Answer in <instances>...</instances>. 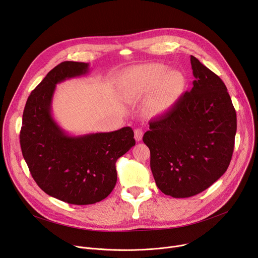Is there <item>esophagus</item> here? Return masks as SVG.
Returning <instances> with one entry per match:
<instances>
[{
	"label": "esophagus",
	"mask_w": 258,
	"mask_h": 258,
	"mask_svg": "<svg viewBox=\"0 0 258 258\" xmlns=\"http://www.w3.org/2000/svg\"><path fill=\"white\" fill-rule=\"evenodd\" d=\"M143 135H144V133H143L142 128L138 127V128L135 130V139H136V141H138V142L141 141L142 138H143Z\"/></svg>",
	"instance_id": "34e87169"
}]
</instances>
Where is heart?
<instances>
[{
  "mask_svg": "<svg viewBox=\"0 0 258 258\" xmlns=\"http://www.w3.org/2000/svg\"><path fill=\"white\" fill-rule=\"evenodd\" d=\"M186 87L185 76L178 70L167 71L161 63H150L133 68L123 84L124 96L140 98L152 91L148 107L155 113L169 110L181 97Z\"/></svg>",
  "mask_w": 258,
  "mask_h": 258,
  "instance_id": "b5f03b06",
  "label": "heart"
}]
</instances>
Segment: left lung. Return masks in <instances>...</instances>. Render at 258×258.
I'll list each match as a JSON object with an SVG mask.
<instances>
[{"mask_svg": "<svg viewBox=\"0 0 258 258\" xmlns=\"http://www.w3.org/2000/svg\"><path fill=\"white\" fill-rule=\"evenodd\" d=\"M193 88L164 114L150 120L143 137L159 190L188 198L209 188L228 169L237 115L224 82L191 56Z\"/></svg>", "mask_w": 258, "mask_h": 258, "instance_id": "obj_1", "label": "left lung"}]
</instances>
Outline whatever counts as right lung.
<instances>
[{"label":"right lung","mask_w":258,"mask_h":258,"mask_svg":"<svg viewBox=\"0 0 258 258\" xmlns=\"http://www.w3.org/2000/svg\"><path fill=\"white\" fill-rule=\"evenodd\" d=\"M89 72V63L64 61L29 95L22 115L20 146L31 176L48 195L75 205L105 199L117 180L116 160L136 142L130 126L115 132L68 136L53 119L56 85Z\"/></svg>","instance_id":"add662e5"}]
</instances>
